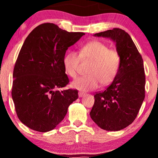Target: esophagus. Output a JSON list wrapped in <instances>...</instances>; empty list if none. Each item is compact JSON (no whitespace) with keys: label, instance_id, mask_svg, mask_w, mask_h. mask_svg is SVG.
Returning <instances> with one entry per match:
<instances>
[{"label":"esophagus","instance_id":"34e87169","mask_svg":"<svg viewBox=\"0 0 158 158\" xmlns=\"http://www.w3.org/2000/svg\"><path fill=\"white\" fill-rule=\"evenodd\" d=\"M78 95H79V97H84V96L85 95V93H82V92H79V93H78Z\"/></svg>","mask_w":158,"mask_h":158}]
</instances>
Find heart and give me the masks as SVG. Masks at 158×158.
Wrapping results in <instances>:
<instances>
[{
	"label": "heart",
	"instance_id": "obj_1",
	"mask_svg": "<svg viewBox=\"0 0 158 158\" xmlns=\"http://www.w3.org/2000/svg\"><path fill=\"white\" fill-rule=\"evenodd\" d=\"M78 55L76 52L69 51L63 58L64 70L69 77L75 78L80 60L90 61L88 68L89 75L79 77L71 82L72 88L88 91L97 89L100 83L102 85L110 84L117 77L120 64L118 52L105 43L93 41L83 45Z\"/></svg>",
	"mask_w": 158,
	"mask_h": 158
}]
</instances>
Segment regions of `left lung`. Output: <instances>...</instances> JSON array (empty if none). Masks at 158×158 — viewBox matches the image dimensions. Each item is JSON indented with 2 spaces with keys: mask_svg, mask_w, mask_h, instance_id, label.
Returning a JSON list of instances; mask_svg holds the SVG:
<instances>
[{
  "mask_svg": "<svg viewBox=\"0 0 158 158\" xmlns=\"http://www.w3.org/2000/svg\"><path fill=\"white\" fill-rule=\"evenodd\" d=\"M94 36L108 38L116 43L120 64L111 84L94 95L90 116L102 129L119 131L133 123L144 100L146 77L142 56L131 36L121 29L114 28Z\"/></svg>",
  "mask_w": 158,
  "mask_h": 158,
  "instance_id": "8db88e82",
  "label": "left lung"
}]
</instances>
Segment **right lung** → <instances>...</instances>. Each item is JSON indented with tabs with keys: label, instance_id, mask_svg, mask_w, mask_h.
Listing matches in <instances>:
<instances>
[{
	"label": "right lung",
	"instance_id": "add662e5",
	"mask_svg": "<svg viewBox=\"0 0 158 158\" xmlns=\"http://www.w3.org/2000/svg\"><path fill=\"white\" fill-rule=\"evenodd\" d=\"M84 35L45 23L25 39L14 68L12 97L18 117L28 128L54 129L78 99L77 90L56 89L69 82L63 67L66 50Z\"/></svg>",
	"mask_w": 158,
	"mask_h": 158
}]
</instances>
